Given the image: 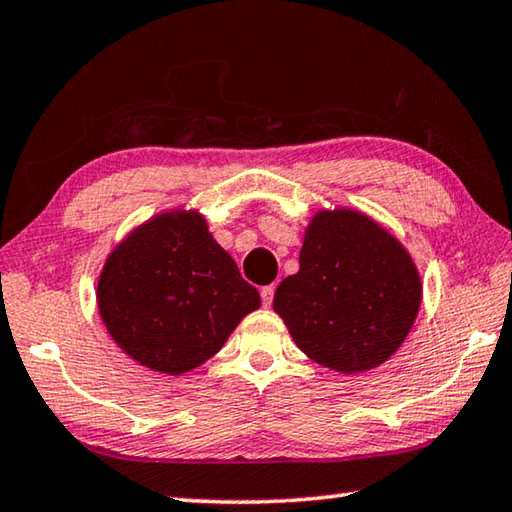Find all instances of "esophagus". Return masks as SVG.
Wrapping results in <instances>:
<instances>
[{"instance_id": "34e87169", "label": "esophagus", "mask_w": 512, "mask_h": 512, "mask_svg": "<svg viewBox=\"0 0 512 512\" xmlns=\"http://www.w3.org/2000/svg\"><path fill=\"white\" fill-rule=\"evenodd\" d=\"M273 295H275V288L273 286H264L262 288V304L268 308L270 304H273Z\"/></svg>"}]
</instances>
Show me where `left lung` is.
I'll list each match as a JSON object with an SVG mask.
<instances>
[{
    "instance_id": "left-lung-1",
    "label": "left lung",
    "mask_w": 512,
    "mask_h": 512,
    "mask_svg": "<svg viewBox=\"0 0 512 512\" xmlns=\"http://www.w3.org/2000/svg\"><path fill=\"white\" fill-rule=\"evenodd\" d=\"M422 304V279L406 248L364 213L319 210L299 250V270L273 308L313 362L355 375L402 346Z\"/></svg>"
}]
</instances>
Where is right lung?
<instances>
[{
  "instance_id": "1",
  "label": "right lung",
  "mask_w": 512,
  "mask_h": 512,
  "mask_svg": "<svg viewBox=\"0 0 512 512\" xmlns=\"http://www.w3.org/2000/svg\"><path fill=\"white\" fill-rule=\"evenodd\" d=\"M259 304L257 288L197 210L162 213L135 228L108 255L97 282L110 337L137 364L164 375L204 364Z\"/></svg>"
}]
</instances>
